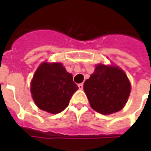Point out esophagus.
<instances>
[{"label": "esophagus", "instance_id": "esophagus-1", "mask_svg": "<svg viewBox=\"0 0 151 151\" xmlns=\"http://www.w3.org/2000/svg\"><path fill=\"white\" fill-rule=\"evenodd\" d=\"M83 87H84V85H83V84H79V85H78V88H79V89L80 90H82Z\"/></svg>", "mask_w": 151, "mask_h": 151}]
</instances>
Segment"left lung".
Listing matches in <instances>:
<instances>
[{"instance_id":"left-lung-1","label":"left lung","mask_w":151,"mask_h":151,"mask_svg":"<svg viewBox=\"0 0 151 151\" xmlns=\"http://www.w3.org/2000/svg\"><path fill=\"white\" fill-rule=\"evenodd\" d=\"M84 91L92 109L106 115L124 107L131 85L122 69L99 64L89 79L85 81Z\"/></svg>"}]
</instances>
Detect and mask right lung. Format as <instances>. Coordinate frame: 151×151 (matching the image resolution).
Listing matches in <instances>:
<instances>
[{
	"instance_id": "1",
	"label": "right lung",
	"mask_w": 151,
	"mask_h": 151,
	"mask_svg": "<svg viewBox=\"0 0 151 151\" xmlns=\"http://www.w3.org/2000/svg\"><path fill=\"white\" fill-rule=\"evenodd\" d=\"M78 89L73 76L61 63H43L31 81L33 99L40 109L51 114L62 112Z\"/></svg>"
}]
</instances>
